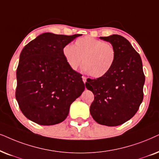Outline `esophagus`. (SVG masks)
I'll use <instances>...</instances> for the list:
<instances>
[{
    "label": "esophagus",
    "instance_id": "1",
    "mask_svg": "<svg viewBox=\"0 0 159 159\" xmlns=\"http://www.w3.org/2000/svg\"><path fill=\"white\" fill-rule=\"evenodd\" d=\"M82 79H83V82L84 84L86 83V78L85 77V76H82Z\"/></svg>",
    "mask_w": 159,
    "mask_h": 159
}]
</instances>
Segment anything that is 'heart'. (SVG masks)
Here are the masks:
<instances>
[{
  "instance_id": "b5f03b06",
  "label": "heart",
  "mask_w": 159,
  "mask_h": 159,
  "mask_svg": "<svg viewBox=\"0 0 159 159\" xmlns=\"http://www.w3.org/2000/svg\"><path fill=\"white\" fill-rule=\"evenodd\" d=\"M62 54L72 70L78 69L83 58V70L94 78L108 73L116 57V49L111 43L89 36L77 39L74 46L65 45Z\"/></svg>"
}]
</instances>
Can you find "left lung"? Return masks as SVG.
Here are the masks:
<instances>
[{"label": "left lung", "mask_w": 159, "mask_h": 159, "mask_svg": "<svg viewBox=\"0 0 159 159\" xmlns=\"http://www.w3.org/2000/svg\"><path fill=\"white\" fill-rule=\"evenodd\" d=\"M115 48L116 57L108 73L85 84L94 99L90 106L94 120L101 125L116 126L135 115L143 99L145 75L139 54L128 40L119 35L100 37Z\"/></svg>", "instance_id": "obj_1"}]
</instances>
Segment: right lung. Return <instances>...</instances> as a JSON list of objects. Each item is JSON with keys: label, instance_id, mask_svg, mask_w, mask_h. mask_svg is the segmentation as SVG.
<instances>
[{"label": "right lung", "instance_id": "add662e5", "mask_svg": "<svg viewBox=\"0 0 159 159\" xmlns=\"http://www.w3.org/2000/svg\"><path fill=\"white\" fill-rule=\"evenodd\" d=\"M81 35L45 33L22 49L16 70V99L29 120L43 126L60 124L84 91L82 75L68 66L62 54L63 47Z\"/></svg>", "mask_w": 159, "mask_h": 159}]
</instances>
